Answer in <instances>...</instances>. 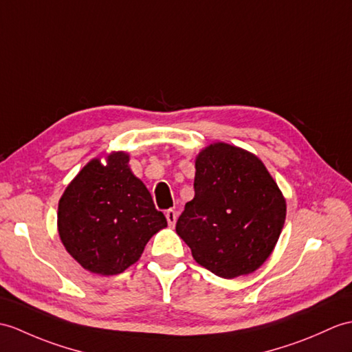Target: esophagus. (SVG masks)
I'll list each match as a JSON object with an SVG mask.
<instances>
[{
	"mask_svg": "<svg viewBox=\"0 0 352 352\" xmlns=\"http://www.w3.org/2000/svg\"><path fill=\"white\" fill-rule=\"evenodd\" d=\"M165 216H166L168 223H169L170 226H174V225H175V222H177V211H174V210H168L166 213H165Z\"/></svg>",
	"mask_w": 352,
	"mask_h": 352,
	"instance_id": "obj_1",
	"label": "esophagus"
}]
</instances>
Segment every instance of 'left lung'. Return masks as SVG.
Wrapping results in <instances>:
<instances>
[{
    "label": "left lung",
    "mask_w": 352,
    "mask_h": 352,
    "mask_svg": "<svg viewBox=\"0 0 352 352\" xmlns=\"http://www.w3.org/2000/svg\"><path fill=\"white\" fill-rule=\"evenodd\" d=\"M195 198L175 231L195 261L234 279L263 265L287 216L279 187L256 156L223 142L211 144L195 163Z\"/></svg>",
    "instance_id": "1"
}]
</instances>
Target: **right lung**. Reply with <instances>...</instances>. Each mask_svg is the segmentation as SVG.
Wrapping results in <instances>:
<instances>
[{
  "mask_svg": "<svg viewBox=\"0 0 352 352\" xmlns=\"http://www.w3.org/2000/svg\"><path fill=\"white\" fill-rule=\"evenodd\" d=\"M166 217L129 168L126 153L103 165L94 159L67 186L58 204V232L65 250L91 273L120 274L142 255Z\"/></svg>",
  "mask_w": 352,
  "mask_h": 352,
  "instance_id": "obj_1",
  "label": "right lung"
}]
</instances>
